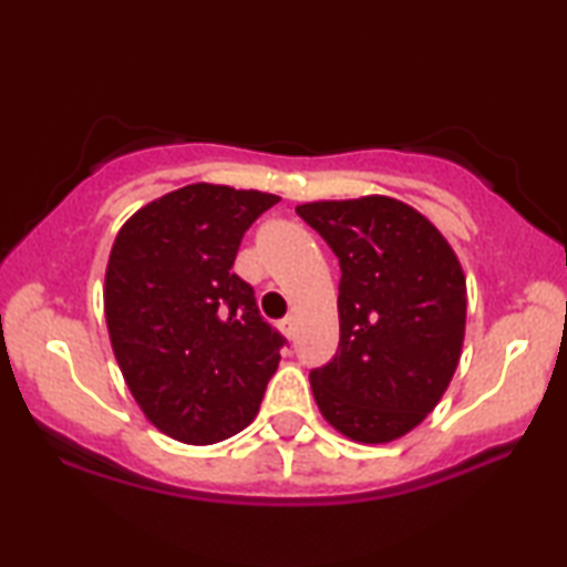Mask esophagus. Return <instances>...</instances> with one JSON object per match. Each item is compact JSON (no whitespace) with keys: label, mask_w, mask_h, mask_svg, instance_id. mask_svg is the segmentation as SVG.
<instances>
[{"label":"esophagus","mask_w":567,"mask_h":567,"mask_svg":"<svg viewBox=\"0 0 567 567\" xmlns=\"http://www.w3.org/2000/svg\"><path fill=\"white\" fill-rule=\"evenodd\" d=\"M278 328H281L286 338H293V332H297V320H293V317H286V320H281V324H278Z\"/></svg>","instance_id":"34e87169"}]
</instances>
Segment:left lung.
<instances>
[{
  "label": "left lung",
  "instance_id": "obj_1",
  "mask_svg": "<svg viewBox=\"0 0 567 567\" xmlns=\"http://www.w3.org/2000/svg\"><path fill=\"white\" fill-rule=\"evenodd\" d=\"M297 214L340 260V343L312 369L315 402L332 429L386 444L439 405L462 355L467 284L444 235L386 196L315 200Z\"/></svg>",
  "mask_w": 567,
  "mask_h": 567
}]
</instances>
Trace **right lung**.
<instances>
[{
  "label": "right lung",
  "mask_w": 567,
  "mask_h": 567,
  "mask_svg": "<svg viewBox=\"0 0 567 567\" xmlns=\"http://www.w3.org/2000/svg\"><path fill=\"white\" fill-rule=\"evenodd\" d=\"M274 193L193 183L131 216L105 270V322L131 394L169 439L204 446L258 415L286 343L237 274Z\"/></svg>",
  "instance_id": "obj_1"
}]
</instances>
